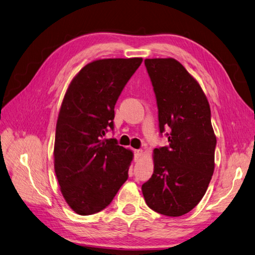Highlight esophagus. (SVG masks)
<instances>
[{
    "mask_svg": "<svg viewBox=\"0 0 255 255\" xmlns=\"http://www.w3.org/2000/svg\"><path fill=\"white\" fill-rule=\"evenodd\" d=\"M143 155V150H141V149H136V150H134V160L135 161H137L139 158H141Z\"/></svg>",
    "mask_w": 255,
    "mask_h": 255,
    "instance_id": "1",
    "label": "esophagus"
}]
</instances>
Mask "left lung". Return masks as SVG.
<instances>
[{
	"label": "left lung",
	"instance_id": "obj_1",
	"mask_svg": "<svg viewBox=\"0 0 255 255\" xmlns=\"http://www.w3.org/2000/svg\"><path fill=\"white\" fill-rule=\"evenodd\" d=\"M157 98L160 132L169 145L154 148L153 174L142 185L148 207L182 216L200 202L215 167L216 135L203 90L174 58L145 59Z\"/></svg>",
	"mask_w": 255,
	"mask_h": 255
}]
</instances>
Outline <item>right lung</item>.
<instances>
[{
    "label": "right lung",
    "mask_w": 255,
    "mask_h": 255,
    "mask_svg": "<svg viewBox=\"0 0 255 255\" xmlns=\"http://www.w3.org/2000/svg\"><path fill=\"white\" fill-rule=\"evenodd\" d=\"M143 59L88 63L70 83L56 124L54 168L69 207L92 215L108 207L128 179L133 152L103 138L113 129L114 106Z\"/></svg>",
    "instance_id": "add662e5"
}]
</instances>
